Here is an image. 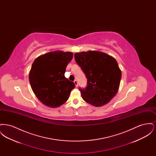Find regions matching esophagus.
Returning a JSON list of instances; mask_svg holds the SVG:
<instances>
[{
  "label": "esophagus",
  "mask_w": 156,
  "mask_h": 156,
  "mask_svg": "<svg viewBox=\"0 0 156 156\" xmlns=\"http://www.w3.org/2000/svg\"><path fill=\"white\" fill-rule=\"evenodd\" d=\"M74 82L75 86L77 87H78V82H77V81H76V80H75L74 81Z\"/></svg>",
  "instance_id": "obj_1"
}]
</instances>
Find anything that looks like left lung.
<instances>
[{"label":"left lung","mask_w":156,"mask_h":156,"mask_svg":"<svg viewBox=\"0 0 156 156\" xmlns=\"http://www.w3.org/2000/svg\"><path fill=\"white\" fill-rule=\"evenodd\" d=\"M75 59L88 79L87 88H80L83 99L96 107L109 103L119 90L122 76L116 60L90 50L75 53Z\"/></svg>","instance_id":"8db88e82"}]
</instances>
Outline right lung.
Listing matches in <instances>:
<instances>
[{"label":"right lung","mask_w":156,"mask_h":156,"mask_svg":"<svg viewBox=\"0 0 156 156\" xmlns=\"http://www.w3.org/2000/svg\"><path fill=\"white\" fill-rule=\"evenodd\" d=\"M73 57V52L54 51L34 61L29 76L30 85L38 99L45 106L54 108L63 105L75 87L64 75Z\"/></svg>","instance_id":"1"}]
</instances>
